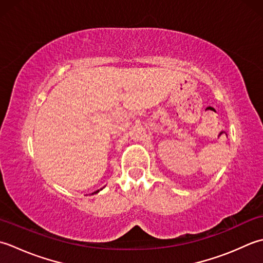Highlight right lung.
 I'll return each mask as SVG.
<instances>
[{
	"label": "right lung",
	"instance_id": "1",
	"mask_svg": "<svg viewBox=\"0 0 263 263\" xmlns=\"http://www.w3.org/2000/svg\"><path fill=\"white\" fill-rule=\"evenodd\" d=\"M101 190H102V189H101ZM101 190H98V191H95V192H94V193H92V194H96V193H99V192H100V191H101Z\"/></svg>",
	"mask_w": 263,
	"mask_h": 263
}]
</instances>
